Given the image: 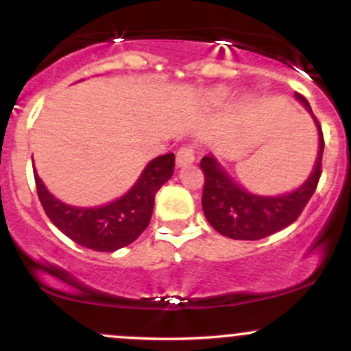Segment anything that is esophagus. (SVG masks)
I'll return each mask as SVG.
<instances>
[{"instance_id": "obj_1", "label": "esophagus", "mask_w": 351, "mask_h": 351, "mask_svg": "<svg viewBox=\"0 0 351 351\" xmlns=\"http://www.w3.org/2000/svg\"><path fill=\"white\" fill-rule=\"evenodd\" d=\"M195 147H191V145H184V147H181L178 153H176V167L183 168V167H188V165H191L195 162Z\"/></svg>"}]
</instances>
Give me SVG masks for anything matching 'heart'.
<instances>
[{
	"label": "heart",
	"mask_w": 351,
	"mask_h": 351,
	"mask_svg": "<svg viewBox=\"0 0 351 351\" xmlns=\"http://www.w3.org/2000/svg\"><path fill=\"white\" fill-rule=\"evenodd\" d=\"M217 95H219V97H224V95H226V92L219 90V92H217Z\"/></svg>",
	"instance_id": "b5f03b06"
}]
</instances>
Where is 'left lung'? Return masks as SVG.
Instances as JSON below:
<instances>
[{
  "label": "left lung",
  "instance_id": "left-lung-1",
  "mask_svg": "<svg viewBox=\"0 0 351 351\" xmlns=\"http://www.w3.org/2000/svg\"><path fill=\"white\" fill-rule=\"evenodd\" d=\"M297 100L304 104V107L312 114L318 128V156L312 175L297 191L289 195L267 198V196H256L232 181L224 173L219 163L211 155L203 156L199 167L204 173L203 186V211L206 219L219 234L231 237V239L257 241L287 228L297 217L302 215L304 208L315 193L318 180L322 175V156H324V134L313 115L312 107L304 95L295 92Z\"/></svg>",
  "mask_w": 351,
  "mask_h": 351
}]
</instances>
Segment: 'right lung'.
<instances>
[{
	"label": "right lung",
	"mask_w": 351,
	"mask_h": 351,
	"mask_svg": "<svg viewBox=\"0 0 351 351\" xmlns=\"http://www.w3.org/2000/svg\"><path fill=\"white\" fill-rule=\"evenodd\" d=\"M173 170V153L152 160L127 195L100 208H75L60 203L47 191L38 173H34V180L44 213L59 231L92 251L114 252L134 243L147 229L155 195L171 178Z\"/></svg>",
	"instance_id": "right-lung-1"
}]
</instances>
